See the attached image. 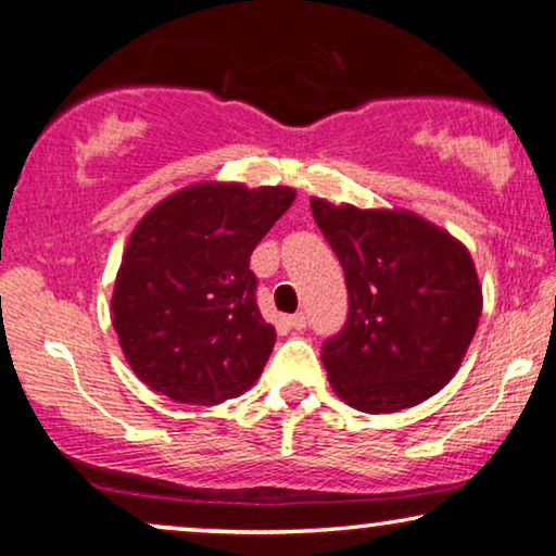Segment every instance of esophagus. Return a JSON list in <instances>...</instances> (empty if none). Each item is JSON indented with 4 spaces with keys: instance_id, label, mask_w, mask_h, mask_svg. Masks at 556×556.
Listing matches in <instances>:
<instances>
[{
    "instance_id": "obj_1",
    "label": "esophagus",
    "mask_w": 556,
    "mask_h": 556,
    "mask_svg": "<svg viewBox=\"0 0 556 556\" xmlns=\"http://www.w3.org/2000/svg\"><path fill=\"white\" fill-rule=\"evenodd\" d=\"M288 324H291L295 331H303L306 329V314H293L291 318H288Z\"/></svg>"
}]
</instances>
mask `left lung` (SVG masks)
Masks as SVG:
<instances>
[{"label":"left lung","instance_id":"obj_1","mask_svg":"<svg viewBox=\"0 0 556 556\" xmlns=\"http://www.w3.org/2000/svg\"><path fill=\"white\" fill-rule=\"evenodd\" d=\"M344 268L349 318L324 344L333 392L362 413L415 407L460 369L483 308L468 248L409 210L311 197Z\"/></svg>","mask_w":556,"mask_h":556}]
</instances>
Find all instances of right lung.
Segmentation results:
<instances>
[{"instance_id":"add662e5","label":"right lung","mask_w":556,"mask_h":556,"mask_svg":"<svg viewBox=\"0 0 556 556\" xmlns=\"http://www.w3.org/2000/svg\"><path fill=\"white\" fill-rule=\"evenodd\" d=\"M295 189L200 181L164 197L134 227L111 321L143 384L187 405H219L255 384L276 344L255 303L250 253Z\"/></svg>"}]
</instances>
